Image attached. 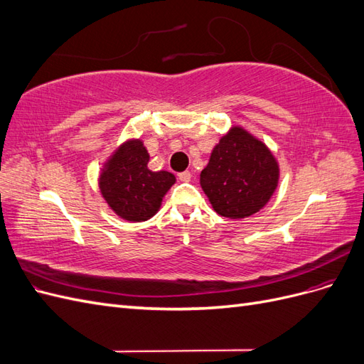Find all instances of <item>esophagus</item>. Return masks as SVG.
Listing matches in <instances>:
<instances>
[{"instance_id": "1", "label": "esophagus", "mask_w": 364, "mask_h": 364, "mask_svg": "<svg viewBox=\"0 0 364 364\" xmlns=\"http://www.w3.org/2000/svg\"><path fill=\"white\" fill-rule=\"evenodd\" d=\"M191 178H193V174H191L190 171H182V173H179V179H181L182 182H190Z\"/></svg>"}]
</instances>
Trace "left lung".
<instances>
[{
  "label": "left lung",
  "instance_id": "obj_1",
  "mask_svg": "<svg viewBox=\"0 0 364 364\" xmlns=\"http://www.w3.org/2000/svg\"><path fill=\"white\" fill-rule=\"evenodd\" d=\"M279 182V164L261 139L241 126L220 138L200 173V186L214 211L228 218L257 214Z\"/></svg>",
  "mask_w": 364,
  "mask_h": 364
}]
</instances>
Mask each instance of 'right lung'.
Masks as SVG:
<instances>
[{"mask_svg":"<svg viewBox=\"0 0 364 364\" xmlns=\"http://www.w3.org/2000/svg\"><path fill=\"white\" fill-rule=\"evenodd\" d=\"M150 155L141 138H129L102 165L98 188L107 206L127 222H146L155 215L164 196L176 183L170 171H151Z\"/></svg>","mask_w":364,"mask_h":364,"instance_id":"1","label":"right lung"}]
</instances>
